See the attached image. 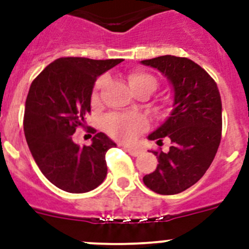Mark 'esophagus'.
<instances>
[{"mask_svg":"<svg viewBox=\"0 0 249 249\" xmlns=\"http://www.w3.org/2000/svg\"><path fill=\"white\" fill-rule=\"evenodd\" d=\"M123 148L126 149L129 155L133 156V157H137V156H140L141 153H142V152H141V149L135 148V147H132V146H123Z\"/></svg>","mask_w":249,"mask_h":249,"instance_id":"1","label":"esophagus"}]
</instances>
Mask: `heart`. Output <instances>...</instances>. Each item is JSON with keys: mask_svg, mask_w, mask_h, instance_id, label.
Listing matches in <instances>:
<instances>
[{"mask_svg": "<svg viewBox=\"0 0 249 249\" xmlns=\"http://www.w3.org/2000/svg\"><path fill=\"white\" fill-rule=\"evenodd\" d=\"M106 82V77H100L92 89V101L98 100V94ZM128 83L133 91L147 89L149 93L155 91L158 86V81L153 74L143 71H132L128 74ZM147 120L142 114H126L112 113L105 121V128L112 137L128 142L132 141L138 133L147 128Z\"/></svg>", "mask_w": 249, "mask_h": 249, "instance_id": "b5f03b06", "label": "heart"}]
</instances>
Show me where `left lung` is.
Returning <instances> with one entry per match:
<instances>
[{"label":"left lung","mask_w":249,"mask_h":249,"mask_svg":"<svg viewBox=\"0 0 249 249\" xmlns=\"http://www.w3.org/2000/svg\"><path fill=\"white\" fill-rule=\"evenodd\" d=\"M142 63L160 70L175 91L172 113L148 136L158 146L169 138L171 147L153 151L157 168L143 183L160 195H177L197 183L214 160L222 137L221 94L215 81L190 58L167 54Z\"/></svg>","instance_id":"1"}]
</instances>
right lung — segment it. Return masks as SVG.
Masks as SVG:
<instances>
[{
	"mask_svg": "<svg viewBox=\"0 0 249 249\" xmlns=\"http://www.w3.org/2000/svg\"><path fill=\"white\" fill-rule=\"evenodd\" d=\"M122 61L62 57L31 83L23 116L26 141L41 172L59 190L85 193L105 181L106 152L116 143L102 132L89 146L81 147L72 137L91 112L97 77Z\"/></svg>",
	"mask_w": 249,
	"mask_h": 249,
	"instance_id": "add662e5",
	"label": "right lung"
}]
</instances>
